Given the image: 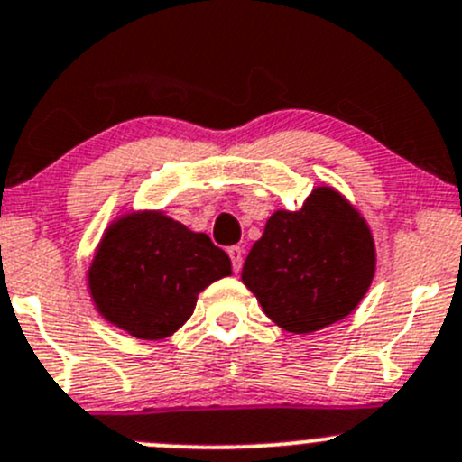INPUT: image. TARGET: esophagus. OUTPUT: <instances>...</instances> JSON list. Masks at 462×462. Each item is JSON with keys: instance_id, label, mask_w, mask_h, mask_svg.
<instances>
[{"instance_id": "34e87169", "label": "esophagus", "mask_w": 462, "mask_h": 462, "mask_svg": "<svg viewBox=\"0 0 462 462\" xmlns=\"http://www.w3.org/2000/svg\"><path fill=\"white\" fill-rule=\"evenodd\" d=\"M227 254H230V261H232V270L239 272L241 265H244V247L239 245H232L227 247Z\"/></svg>"}]
</instances>
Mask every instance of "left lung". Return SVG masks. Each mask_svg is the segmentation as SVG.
<instances>
[{
    "label": "left lung",
    "instance_id": "left-lung-1",
    "mask_svg": "<svg viewBox=\"0 0 462 462\" xmlns=\"http://www.w3.org/2000/svg\"><path fill=\"white\" fill-rule=\"evenodd\" d=\"M372 232L334 188H314L296 212L276 210L252 245L245 288L279 328L310 334L346 319L370 290Z\"/></svg>",
    "mask_w": 462,
    "mask_h": 462
}]
</instances>
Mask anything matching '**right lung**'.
I'll return each instance as SVG.
<instances>
[{"label":"right lung","mask_w":462,"mask_h":462,"mask_svg":"<svg viewBox=\"0 0 462 462\" xmlns=\"http://www.w3.org/2000/svg\"><path fill=\"white\" fill-rule=\"evenodd\" d=\"M230 272V256L210 236L145 210L110 223L90 263L88 288L106 320L159 341L192 317L199 292Z\"/></svg>","instance_id":"right-lung-1"}]
</instances>
